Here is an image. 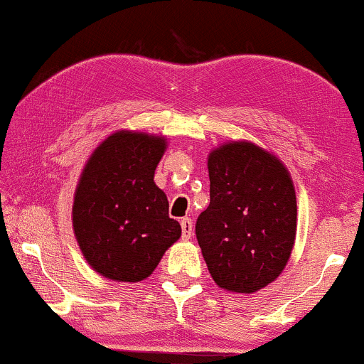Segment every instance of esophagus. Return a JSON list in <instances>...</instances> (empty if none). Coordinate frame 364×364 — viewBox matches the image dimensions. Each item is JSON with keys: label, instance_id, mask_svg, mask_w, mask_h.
<instances>
[{"label": "esophagus", "instance_id": "obj_1", "mask_svg": "<svg viewBox=\"0 0 364 364\" xmlns=\"http://www.w3.org/2000/svg\"><path fill=\"white\" fill-rule=\"evenodd\" d=\"M191 231H193V223H191V219H181V235H183V240L188 241L191 237Z\"/></svg>", "mask_w": 364, "mask_h": 364}]
</instances>
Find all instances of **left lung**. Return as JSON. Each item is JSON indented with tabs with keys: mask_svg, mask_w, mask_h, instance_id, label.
<instances>
[{
	"mask_svg": "<svg viewBox=\"0 0 364 364\" xmlns=\"http://www.w3.org/2000/svg\"><path fill=\"white\" fill-rule=\"evenodd\" d=\"M210 203L196 240L215 284L255 292L281 275L296 240V191L289 171L252 141H231L208 156Z\"/></svg>",
	"mask_w": 364,
	"mask_h": 364,
	"instance_id": "left-lung-1",
	"label": "left lung"
}]
</instances>
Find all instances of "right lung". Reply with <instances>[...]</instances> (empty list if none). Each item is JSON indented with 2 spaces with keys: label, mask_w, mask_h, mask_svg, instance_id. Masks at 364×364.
<instances>
[{
  "label": "right lung",
  "mask_w": 364,
  "mask_h": 364,
  "mask_svg": "<svg viewBox=\"0 0 364 364\" xmlns=\"http://www.w3.org/2000/svg\"><path fill=\"white\" fill-rule=\"evenodd\" d=\"M164 136L112 133L92 152L73 198V231L83 257L102 277L147 279L181 236L169 202L154 183Z\"/></svg>",
  "instance_id": "add662e5"
}]
</instances>
